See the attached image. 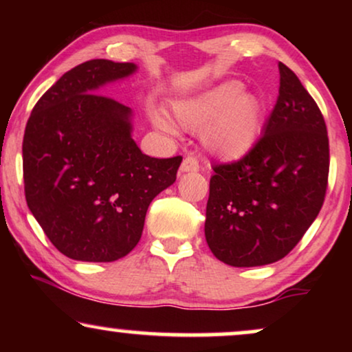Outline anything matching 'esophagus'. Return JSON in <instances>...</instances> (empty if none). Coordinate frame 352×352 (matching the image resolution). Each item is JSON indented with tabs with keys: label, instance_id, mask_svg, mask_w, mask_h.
<instances>
[{
	"label": "esophagus",
	"instance_id": "esophagus-1",
	"mask_svg": "<svg viewBox=\"0 0 352 352\" xmlns=\"http://www.w3.org/2000/svg\"><path fill=\"white\" fill-rule=\"evenodd\" d=\"M199 171V162L195 157H186L181 163V173H195Z\"/></svg>",
	"mask_w": 352,
	"mask_h": 352
}]
</instances>
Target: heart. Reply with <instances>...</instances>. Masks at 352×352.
<instances>
[{
	"label": "heart",
	"mask_w": 352,
	"mask_h": 352,
	"mask_svg": "<svg viewBox=\"0 0 352 352\" xmlns=\"http://www.w3.org/2000/svg\"><path fill=\"white\" fill-rule=\"evenodd\" d=\"M243 88L237 80L223 81L194 98L176 100L173 113L190 131L201 129V144L210 153L235 160L247 155L258 142L264 117L261 100ZM151 122L163 133L177 134L176 124L158 110L151 112Z\"/></svg>",
	"instance_id": "1"
}]
</instances>
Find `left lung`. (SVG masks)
Segmentation results:
<instances>
[{
    "label": "left lung",
    "instance_id": "1",
    "mask_svg": "<svg viewBox=\"0 0 352 352\" xmlns=\"http://www.w3.org/2000/svg\"><path fill=\"white\" fill-rule=\"evenodd\" d=\"M280 88L263 136L239 162L214 165L205 237L234 267L287 256L319 214L329 181V136L316 100L278 62Z\"/></svg>",
    "mask_w": 352,
    "mask_h": 352
}]
</instances>
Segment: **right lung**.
Here are the masks:
<instances>
[{"mask_svg": "<svg viewBox=\"0 0 352 352\" xmlns=\"http://www.w3.org/2000/svg\"><path fill=\"white\" fill-rule=\"evenodd\" d=\"M136 70L133 62H83L41 96L27 122V205L51 243L76 261L126 256L148 205L176 181L182 162L142 153L131 138V109L98 94Z\"/></svg>", "mask_w": 352, "mask_h": 352, "instance_id": "add662e5", "label": "right lung"}]
</instances>
